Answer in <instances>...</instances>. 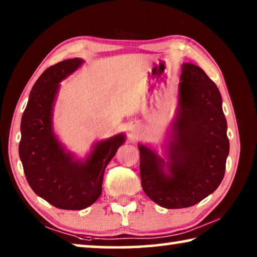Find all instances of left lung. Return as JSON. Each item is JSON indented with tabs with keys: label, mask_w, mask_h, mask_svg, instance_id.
Here are the masks:
<instances>
[{
	"label": "left lung",
	"mask_w": 257,
	"mask_h": 257,
	"mask_svg": "<svg viewBox=\"0 0 257 257\" xmlns=\"http://www.w3.org/2000/svg\"><path fill=\"white\" fill-rule=\"evenodd\" d=\"M138 149L142 187L160 206H193L219 187L229 155L227 120L219 89L201 68L182 64L164 159L146 145Z\"/></svg>",
	"instance_id": "8db88e82"
}]
</instances>
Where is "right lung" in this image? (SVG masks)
<instances>
[{"instance_id": "right-lung-1", "label": "right lung", "mask_w": 257, "mask_h": 257, "mask_svg": "<svg viewBox=\"0 0 257 257\" xmlns=\"http://www.w3.org/2000/svg\"><path fill=\"white\" fill-rule=\"evenodd\" d=\"M82 63L79 58L68 59L46 69L33 86L20 125L26 179L35 194L62 210H82L101 196L106 165L125 141L124 134L99 141L79 160L55 136L53 107L60 82Z\"/></svg>"}]
</instances>
